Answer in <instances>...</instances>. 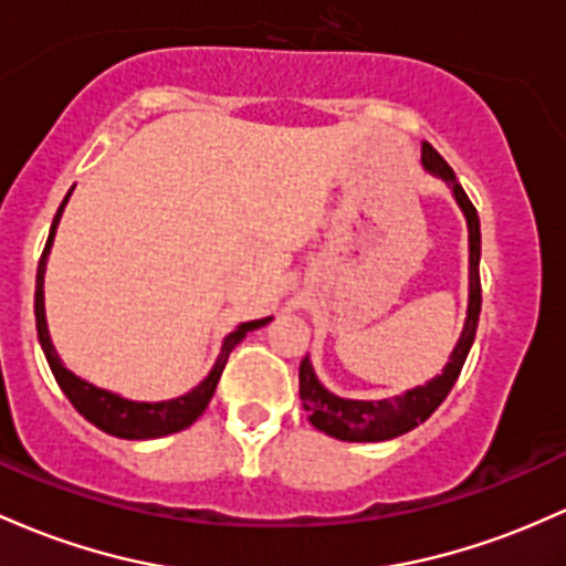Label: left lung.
Returning a JSON list of instances; mask_svg holds the SVG:
<instances>
[{"instance_id": "obj_1", "label": "left lung", "mask_w": 566, "mask_h": 566, "mask_svg": "<svg viewBox=\"0 0 566 566\" xmlns=\"http://www.w3.org/2000/svg\"><path fill=\"white\" fill-rule=\"evenodd\" d=\"M421 164L424 169L434 174V177L446 179L451 192H454L459 209L464 212L470 231V303H468V319H464L462 335H459L454 352H451L449 365L443 374L434 376L424 387L408 389L406 395L389 397V400H344V397L327 392L316 378L308 357H303L301 370V400L303 408L308 411V421L325 434H333L338 440H352V443H376V440H392L397 434L411 432L421 421H427L434 413V408L446 400L451 387L457 384L462 365L468 359L470 346L475 340L478 331V314H481V273H478V263H481V222H478V212L468 192L457 182V174L440 158L430 142L421 145Z\"/></svg>"}]
</instances>
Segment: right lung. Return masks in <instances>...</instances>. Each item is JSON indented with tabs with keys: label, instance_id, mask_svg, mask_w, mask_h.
<instances>
[{
	"label": "right lung",
	"instance_id": "add662e5",
	"mask_svg": "<svg viewBox=\"0 0 566 566\" xmlns=\"http://www.w3.org/2000/svg\"><path fill=\"white\" fill-rule=\"evenodd\" d=\"M70 196H72V190L66 192V198L61 201L59 212H55V217H53L51 235H48V244H45V250H42L40 265H36V290H34L36 335H40L42 352H45L48 365H51L55 381H59V387L64 389V395L70 397L72 406L77 408V413H83L91 424H96L98 430H104L107 434H115V438L150 440V438H164V434L185 430V427H190L198 416L207 411L209 400H212L217 381H220L222 368H226L233 346L241 344L247 333L269 325L271 316H265V319L244 322V325L235 327L231 335H226L220 357H217L214 368L209 370V376L203 378L196 389H190L188 395L174 397V400L136 402V400H126V397L107 392V389H98V387H93V384L83 381V378L74 376L72 370L64 368V363H61L59 354H55V349H53L51 333H48V322H45V290H42V284H45V263H48V254H51V247L55 239V228H59L61 212H64Z\"/></svg>",
	"mask_w": 566,
	"mask_h": 566
}]
</instances>
